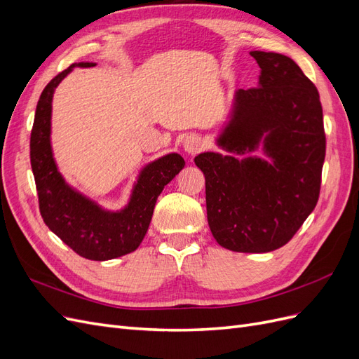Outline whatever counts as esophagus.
<instances>
[{
	"label": "esophagus",
	"instance_id": "34e87169",
	"mask_svg": "<svg viewBox=\"0 0 359 359\" xmlns=\"http://www.w3.org/2000/svg\"><path fill=\"white\" fill-rule=\"evenodd\" d=\"M182 148H184V151H186L187 154L194 156V154L201 153V151L203 149V140L198 135H190V136H187L186 139H184Z\"/></svg>",
	"mask_w": 359,
	"mask_h": 359
}]
</instances>
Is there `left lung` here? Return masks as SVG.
Returning <instances> with one entry per match:
<instances>
[{"label":"left lung","mask_w":359,"mask_h":359,"mask_svg":"<svg viewBox=\"0 0 359 359\" xmlns=\"http://www.w3.org/2000/svg\"><path fill=\"white\" fill-rule=\"evenodd\" d=\"M250 55L259 83L235 93L217 137L229 154L202 153L194 163L205 175L215 241L232 252L268 253L287 244L316 206L327 145L319 93L298 64L276 52ZM259 146L269 162L249 156Z\"/></svg>","instance_id":"obj_1"}]
</instances>
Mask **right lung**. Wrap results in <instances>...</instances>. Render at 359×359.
<instances>
[{"mask_svg": "<svg viewBox=\"0 0 359 359\" xmlns=\"http://www.w3.org/2000/svg\"><path fill=\"white\" fill-rule=\"evenodd\" d=\"M94 66V62H74L43 90L31 130L29 157L43 222L79 256L90 260H109L135 252L142 243L157 198L166 184L181 172L186 161L180 154L170 153L148 163L139 172L128 203L119 211L104 210L69 186L52 154V97L60 82L74 67Z\"/></svg>", "mask_w": 359, "mask_h": 359, "instance_id": "obj_1", "label": "right lung"}]
</instances>
